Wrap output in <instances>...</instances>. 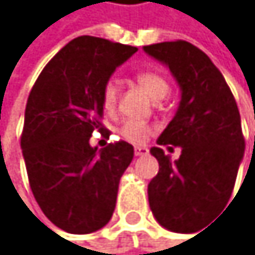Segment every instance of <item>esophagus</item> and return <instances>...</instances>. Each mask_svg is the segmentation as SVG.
<instances>
[{
    "label": "esophagus",
    "mask_w": 255,
    "mask_h": 255,
    "mask_svg": "<svg viewBox=\"0 0 255 255\" xmlns=\"http://www.w3.org/2000/svg\"><path fill=\"white\" fill-rule=\"evenodd\" d=\"M149 152V149L146 148V146H136L134 148V154L139 157V155H146Z\"/></svg>",
    "instance_id": "obj_1"
}]
</instances>
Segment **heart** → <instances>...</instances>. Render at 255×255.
Masks as SVG:
<instances>
[{"mask_svg":"<svg viewBox=\"0 0 255 255\" xmlns=\"http://www.w3.org/2000/svg\"><path fill=\"white\" fill-rule=\"evenodd\" d=\"M136 81L152 100L165 98L171 89L168 78L157 71L139 72L136 75ZM116 103H118V86L115 81H109L103 89V106L107 112H112L116 107ZM149 133H151L149 125L136 119L125 121L121 127V136L131 143H143Z\"/></svg>","mask_w":255,"mask_h":255,"instance_id":"b5f03b06","label":"heart"}]
</instances>
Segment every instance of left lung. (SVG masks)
<instances>
[{"label":"left lung","instance_id":"1","mask_svg":"<svg viewBox=\"0 0 255 255\" xmlns=\"http://www.w3.org/2000/svg\"><path fill=\"white\" fill-rule=\"evenodd\" d=\"M169 68L180 86L175 116L151 154L158 174L148 184L149 207L157 222L174 233H187L224 209L233 193L245 152L241 115L221 71L206 52L186 40L143 46ZM182 148L170 161L161 146Z\"/></svg>","mask_w":255,"mask_h":255}]
</instances>
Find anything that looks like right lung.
<instances>
[{
  "instance_id": "obj_1",
  "label": "right lung",
  "mask_w": 255,
  "mask_h": 255,
  "mask_svg": "<svg viewBox=\"0 0 255 255\" xmlns=\"http://www.w3.org/2000/svg\"><path fill=\"white\" fill-rule=\"evenodd\" d=\"M136 51L80 36L48 62L30 92L21 137L30 187L45 216L68 233H94L112 219L134 148L119 140L98 149L89 139L104 130V86Z\"/></svg>"
}]
</instances>
